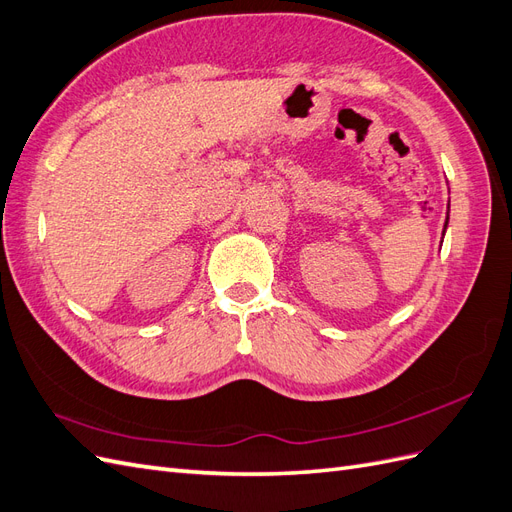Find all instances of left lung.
<instances>
[{"label":"left lung","instance_id":"obj_1","mask_svg":"<svg viewBox=\"0 0 512 512\" xmlns=\"http://www.w3.org/2000/svg\"><path fill=\"white\" fill-rule=\"evenodd\" d=\"M448 218H450V199H448V210H446V221H444V231H442V236L446 233V227H448Z\"/></svg>","mask_w":512,"mask_h":512}]
</instances>
